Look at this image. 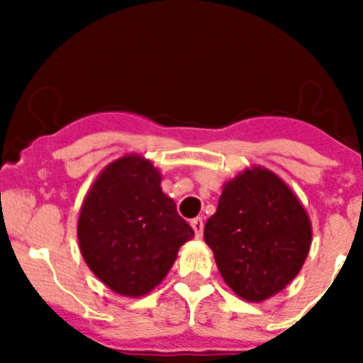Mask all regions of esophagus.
Returning <instances> with one entry per match:
<instances>
[{"instance_id":"1","label":"esophagus","mask_w":363,"mask_h":363,"mask_svg":"<svg viewBox=\"0 0 363 363\" xmlns=\"http://www.w3.org/2000/svg\"><path fill=\"white\" fill-rule=\"evenodd\" d=\"M190 224H192V228H194V232H196V235H201V233H203V218H201V216H198V218H194L192 222H190Z\"/></svg>"}]
</instances>
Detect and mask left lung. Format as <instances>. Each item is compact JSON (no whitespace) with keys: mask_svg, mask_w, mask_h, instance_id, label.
<instances>
[{"mask_svg":"<svg viewBox=\"0 0 363 363\" xmlns=\"http://www.w3.org/2000/svg\"><path fill=\"white\" fill-rule=\"evenodd\" d=\"M203 238L228 286L247 301H264L298 275L313 233L292 190L254 167L224 184Z\"/></svg>","mask_w":363,"mask_h":363,"instance_id":"8db88e82","label":"left lung"}]
</instances>
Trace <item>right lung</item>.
I'll use <instances>...</instances> for the list:
<instances>
[{"mask_svg":"<svg viewBox=\"0 0 363 363\" xmlns=\"http://www.w3.org/2000/svg\"><path fill=\"white\" fill-rule=\"evenodd\" d=\"M158 169L143 156L109 164L90 188L79 216V245L99 281L122 296L158 286L194 230L160 186Z\"/></svg>","mask_w":363,"mask_h":363,"instance_id":"right-lung-1","label":"right lung"}]
</instances>
